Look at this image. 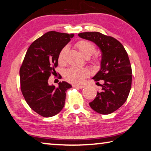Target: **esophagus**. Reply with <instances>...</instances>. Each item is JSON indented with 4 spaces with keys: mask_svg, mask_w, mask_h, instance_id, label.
<instances>
[{
    "mask_svg": "<svg viewBox=\"0 0 151 151\" xmlns=\"http://www.w3.org/2000/svg\"><path fill=\"white\" fill-rule=\"evenodd\" d=\"M73 87H76V88H79V89H83L85 87L84 85H74Z\"/></svg>",
    "mask_w": 151,
    "mask_h": 151,
    "instance_id": "esophagus-1",
    "label": "esophagus"
}]
</instances>
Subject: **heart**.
I'll list each match as a JSON object with an SVG mask.
<instances>
[{
    "mask_svg": "<svg viewBox=\"0 0 151 151\" xmlns=\"http://www.w3.org/2000/svg\"><path fill=\"white\" fill-rule=\"evenodd\" d=\"M75 47L79 51V52L84 56L85 58H88L96 52V49L93 44L85 40H81L76 42ZM67 51V47H64L60 50L58 54V62L62 64L64 62L65 55ZM92 63L96 64L98 60H92ZM89 70L86 68H75L71 67L65 71L64 77L66 81L74 84H81L83 82L84 78L89 75Z\"/></svg>",
    "mask_w": 151,
    "mask_h": 151,
    "instance_id": "1",
    "label": "heart"
}]
</instances>
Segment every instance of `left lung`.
Segmentation results:
<instances>
[{"label":"left lung","instance_id":"1","mask_svg":"<svg viewBox=\"0 0 151 151\" xmlns=\"http://www.w3.org/2000/svg\"><path fill=\"white\" fill-rule=\"evenodd\" d=\"M78 36L95 42L102 51L101 68L93 78L102 89L90 106L100 114H111L124 104L131 89L132 70L127 51L119 40L100 32H82Z\"/></svg>","mask_w":151,"mask_h":151}]
</instances>
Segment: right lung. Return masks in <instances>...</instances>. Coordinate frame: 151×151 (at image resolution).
I'll return each mask as SVG.
<instances>
[{"mask_svg":"<svg viewBox=\"0 0 151 151\" xmlns=\"http://www.w3.org/2000/svg\"><path fill=\"white\" fill-rule=\"evenodd\" d=\"M74 34L49 31L35 40L27 51L19 69L20 88L27 104L44 117H51L62 111L66 90L72 86L62 81L58 87L49 85L48 79L55 73L58 54Z\"/></svg>","mask_w":151,"mask_h":151,"instance_id":"right-lung-1","label":"right lung"}]
</instances>
